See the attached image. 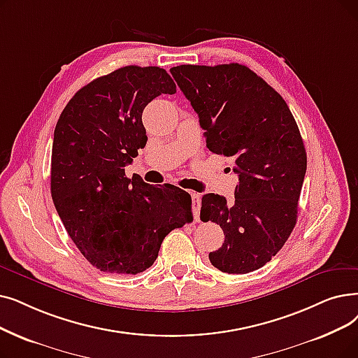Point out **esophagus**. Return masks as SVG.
Listing matches in <instances>:
<instances>
[{
  "mask_svg": "<svg viewBox=\"0 0 358 358\" xmlns=\"http://www.w3.org/2000/svg\"><path fill=\"white\" fill-rule=\"evenodd\" d=\"M192 200H193V215L196 220H199V213H200V194L196 192H192Z\"/></svg>",
  "mask_w": 358,
  "mask_h": 358,
  "instance_id": "obj_1",
  "label": "esophagus"
}]
</instances>
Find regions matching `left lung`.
<instances>
[{"label":"left lung","instance_id":"left-lung-1","mask_svg":"<svg viewBox=\"0 0 358 358\" xmlns=\"http://www.w3.org/2000/svg\"><path fill=\"white\" fill-rule=\"evenodd\" d=\"M169 71L199 115L208 149L234 162L238 176L231 205L215 193L201 197L200 220L225 236L209 260L227 273L253 272L281 250L297 222L307 168L297 122L282 96L238 63Z\"/></svg>","mask_w":358,"mask_h":358}]
</instances>
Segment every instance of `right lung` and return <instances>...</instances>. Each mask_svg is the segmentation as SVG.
Returning a JSON list of instances; mask_svg holds the SVG:
<instances>
[{"instance_id":"add662e5","label":"right lung","mask_w":358,"mask_h":358,"mask_svg":"<svg viewBox=\"0 0 358 358\" xmlns=\"http://www.w3.org/2000/svg\"><path fill=\"white\" fill-rule=\"evenodd\" d=\"M176 92L161 67H121L77 90L58 118L51 196L73 243L102 272L146 271L169 232L193 221L187 192L124 171L148 142L145 106Z\"/></svg>"}]
</instances>
